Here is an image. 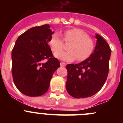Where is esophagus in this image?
<instances>
[{"label": "esophagus", "mask_w": 123, "mask_h": 123, "mask_svg": "<svg viewBox=\"0 0 123 123\" xmlns=\"http://www.w3.org/2000/svg\"><path fill=\"white\" fill-rule=\"evenodd\" d=\"M60 66L62 67H65V66H66V63H63V62H61L60 63Z\"/></svg>", "instance_id": "34e87169"}]
</instances>
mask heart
Returning a JSON list of instances; mask_svg holds the SVG:
<instances>
[{"label":"heart","instance_id":"heart-1","mask_svg":"<svg viewBox=\"0 0 123 123\" xmlns=\"http://www.w3.org/2000/svg\"><path fill=\"white\" fill-rule=\"evenodd\" d=\"M63 39L68 50L60 52L64 48V43L58 32H54L50 37L49 44L56 58L65 62H71L76 58L78 62L87 59L95 49V42L92 37L82 29L73 28L63 32Z\"/></svg>","mask_w":123,"mask_h":123}]
</instances>
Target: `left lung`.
Instances as JSON below:
<instances>
[{
    "label": "left lung",
    "mask_w": 123,
    "mask_h": 123,
    "mask_svg": "<svg viewBox=\"0 0 123 123\" xmlns=\"http://www.w3.org/2000/svg\"><path fill=\"white\" fill-rule=\"evenodd\" d=\"M97 39L92 55L78 64L67 65L66 89L69 95L77 98L94 95L104 85L109 71L111 49L102 36L96 34Z\"/></svg>",
    "instance_id": "1"
}]
</instances>
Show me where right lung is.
<instances>
[{"label": "right lung", "mask_w": 123, "mask_h": 123, "mask_svg": "<svg viewBox=\"0 0 123 123\" xmlns=\"http://www.w3.org/2000/svg\"><path fill=\"white\" fill-rule=\"evenodd\" d=\"M49 25L29 29L18 37L12 52V73L15 85L28 96L44 95L54 71L60 66L48 43L52 34ZM47 60L45 63L42 61Z\"/></svg>", "instance_id": "obj_1"}]
</instances>
